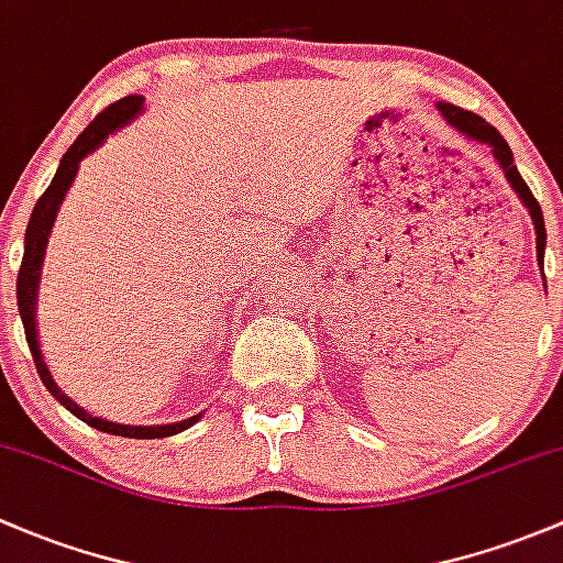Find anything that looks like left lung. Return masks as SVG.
I'll return each instance as SVG.
<instances>
[{"label":"left lung","instance_id":"8db88e82","mask_svg":"<svg viewBox=\"0 0 563 563\" xmlns=\"http://www.w3.org/2000/svg\"><path fill=\"white\" fill-rule=\"evenodd\" d=\"M439 110H442L444 119L450 121V124L455 126L457 132H463L466 137H472V141H479V143H488L490 148H494V156L498 159V165H501L504 176H507L509 187L518 192L520 200H523V206L529 208L531 219H534V230H537V263H540V268H544V219H542V208L540 202H537V197L531 195V189L526 187L523 176L518 173V167H515V159H512V152H509L507 141H504L501 135H498L496 126H490L488 121L483 119V115L472 113V110H463L457 106H450V102H439Z\"/></svg>","mask_w":563,"mask_h":563}]
</instances>
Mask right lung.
Masks as SVG:
<instances>
[{
  "label": "right lung",
  "mask_w": 563,
  "mask_h": 563,
  "mask_svg": "<svg viewBox=\"0 0 563 563\" xmlns=\"http://www.w3.org/2000/svg\"><path fill=\"white\" fill-rule=\"evenodd\" d=\"M143 97H124V100L113 102L75 137L73 146L67 148V154L62 156L59 170H56L54 181L51 187L40 195V200L34 202V211L29 217L26 224V239H23V260L19 268V284H15V292H19V311H21V322H23V333H26V344L32 350L34 357V368H37L40 379L43 385L48 387L51 396L73 411L75 417L86 422V426L97 428V431L113 433V437H130V439H162V437H173V433L184 431L189 428L200 415L189 417V420L173 422V426H119V422H108L100 420V417H91L89 411L80 409L78 404L69 401V396L59 390V385L51 376L48 366H45L43 355H40V344H37V328H34V300H37V282H40V268H43V254H45V243H48L51 228H54L56 211H59L62 200H65L69 184H73L75 173H78V162L84 159L86 154L95 152L102 141L110 135L113 130H119L121 124H126L130 119H135V113H141Z\"/></svg>",
  "instance_id": "right-lung-1"
}]
</instances>
